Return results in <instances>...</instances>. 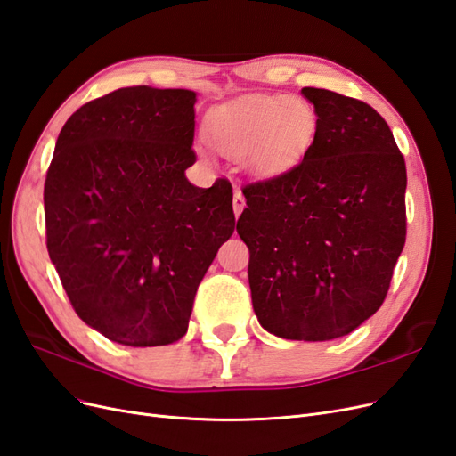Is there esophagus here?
Instances as JSON below:
<instances>
[{
    "label": "esophagus",
    "mask_w": 456,
    "mask_h": 456,
    "mask_svg": "<svg viewBox=\"0 0 456 456\" xmlns=\"http://www.w3.org/2000/svg\"><path fill=\"white\" fill-rule=\"evenodd\" d=\"M232 207H233V213H236V216H240V215H241V211L245 209V198H243V194H241V190H240V188L233 190Z\"/></svg>",
    "instance_id": "obj_1"
}]
</instances>
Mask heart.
I'll return each instance as SVG.
<instances>
[{"mask_svg": "<svg viewBox=\"0 0 456 456\" xmlns=\"http://www.w3.org/2000/svg\"><path fill=\"white\" fill-rule=\"evenodd\" d=\"M317 131L314 106L300 96L251 94L215 108L207 116V142L226 156H245L260 176L291 169L312 146Z\"/></svg>", "mask_w": 456, "mask_h": 456, "instance_id": "obj_1", "label": "heart"}]
</instances>
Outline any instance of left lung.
Wrapping results in <instances>:
<instances>
[{"instance_id":"8db88e82","label":"left lung","mask_w":456,"mask_h":456,"mask_svg":"<svg viewBox=\"0 0 456 456\" xmlns=\"http://www.w3.org/2000/svg\"><path fill=\"white\" fill-rule=\"evenodd\" d=\"M315 139L289 171L243 188L260 325L289 340L352 333L388 295L403 251L407 169L388 123L363 101L305 87Z\"/></svg>"}]
</instances>
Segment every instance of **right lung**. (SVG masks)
Here are the masks:
<instances>
[{"mask_svg": "<svg viewBox=\"0 0 456 456\" xmlns=\"http://www.w3.org/2000/svg\"><path fill=\"white\" fill-rule=\"evenodd\" d=\"M196 93L123 87L70 116L45 176L47 251L76 314L126 346L186 335L236 226L232 184L188 183Z\"/></svg>", "mask_w": 456, "mask_h": 456, "instance_id": "obj_1", "label": "right lung"}]
</instances>
